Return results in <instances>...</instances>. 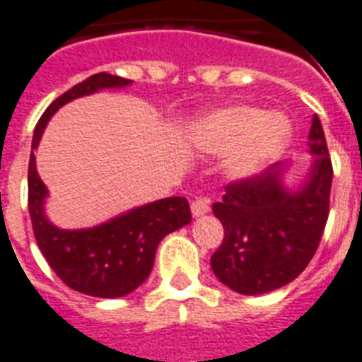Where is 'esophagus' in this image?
<instances>
[{
	"label": "esophagus",
	"mask_w": 362,
	"mask_h": 362,
	"mask_svg": "<svg viewBox=\"0 0 362 362\" xmlns=\"http://www.w3.org/2000/svg\"><path fill=\"white\" fill-rule=\"evenodd\" d=\"M209 211H211V206H209V201L206 199L192 201V214L195 218L203 216V214H206Z\"/></svg>",
	"instance_id": "1"
}]
</instances>
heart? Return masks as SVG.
<instances>
[{"label": "heart", "instance_id": "heart-1", "mask_svg": "<svg viewBox=\"0 0 362 362\" xmlns=\"http://www.w3.org/2000/svg\"><path fill=\"white\" fill-rule=\"evenodd\" d=\"M195 148L211 156L232 153L226 170L235 180L260 175L291 144L292 125L285 115L247 104L220 107L201 115L189 127Z\"/></svg>", "mask_w": 362, "mask_h": 362}]
</instances>
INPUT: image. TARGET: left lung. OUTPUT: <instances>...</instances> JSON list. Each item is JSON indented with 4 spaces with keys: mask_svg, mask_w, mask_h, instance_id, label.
Wrapping results in <instances>:
<instances>
[{
    "mask_svg": "<svg viewBox=\"0 0 362 362\" xmlns=\"http://www.w3.org/2000/svg\"><path fill=\"white\" fill-rule=\"evenodd\" d=\"M311 165L298 186L285 184L286 163L226 186L212 205L224 226V241L211 258L220 283L247 296L288 285L308 267L327 226L332 163L321 121L310 129Z\"/></svg>",
    "mask_w": 362,
    "mask_h": 362,
    "instance_id": "8db88e82",
    "label": "left lung"
}]
</instances>
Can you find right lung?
Segmentation results:
<instances>
[{"mask_svg": "<svg viewBox=\"0 0 362 362\" xmlns=\"http://www.w3.org/2000/svg\"><path fill=\"white\" fill-rule=\"evenodd\" d=\"M131 79L106 71L87 77L60 95L41 115L32 138L28 167V209L35 241L52 272L77 292L95 298L131 294L150 275L157 245L165 235L192 222L189 203L184 197H167L114 216L104 224L62 230L45 214L49 189L35 169L34 150L40 146L47 123L68 102L95 95L102 89H123Z\"/></svg>", "mask_w": 362, "mask_h": 362, "instance_id": "add662e5", "label": "right lung"}]
</instances>
